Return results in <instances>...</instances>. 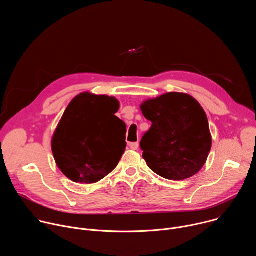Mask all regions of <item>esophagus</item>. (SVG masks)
Returning a JSON list of instances; mask_svg holds the SVG:
<instances>
[{"label":"esophagus","instance_id":"1","mask_svg":"<svg viewBox=\"0 0 256 256\" xmlns=\"http://www.w3.org/2000/svg\"><path fill=\"white\" fill-rule=\"evenodd\" d=\"M130 148L132 149V150H138V142H130Z\"/></svg>","mask_w":256,"mask_h":256}]
</instances>
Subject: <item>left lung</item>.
<instances>
[{"label":"left lung","mask_w":256,"mask_h":256,"mask_svg":"<svg viewBox=\"0 0 256 256\" xmlns=\"http://www.w3.org/2000/svg\"><path fill=\"white\" fill-rule=\"evenodd\" d=\"M140 108L152 122L140 140L148 167L169 180L196 175L212 148L208 118L198 100L186 93L169 92L144 100Z\"/></svg>","instance_id":"obj_1"}]
</instances>
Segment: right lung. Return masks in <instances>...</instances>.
<instances>
[{
    "label": "right lung",
    "instance_id": "1",
    "mask_svg": "<svg viewBox=\"0 0 256 256\" xmlns=\"http://www.w3.org/2000/svg\"><path fill=\"white\" fill-rule=\"evenodd\" d=\"M118 109L116 97L90 92L68 103L52 138L56 166L68 179L96 184L118 166L126 147V124L114 116Z\"/></svg>",
    "mask_w": 256,
    "mask_h": 256
}]
</instances>
